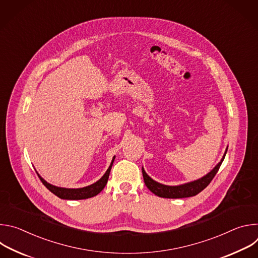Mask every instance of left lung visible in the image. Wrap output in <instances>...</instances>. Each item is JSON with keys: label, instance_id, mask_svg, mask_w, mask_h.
Returning <instances> with one entry per match:
<instances>
[{"label": "left lung", "instance_id": "left-lung-1", "mask_svg": "<svg viewBox=\"0 0 258 258\" xmlns=\"http://www.w3.org/2000/svg\"><path fill=\"white\" fill-rule=\"evenodd\" d=\"M227 151H228V148L226 149L225 155L223 156L222 160H220L219 163L206 175H204L203 177H201L197 180L183 183V185H179V186L162 185V183H159V182L155 181L154 179H152L148 174L146 173V171L142 167V173H143L145 185L153 194H155L159 197H162V198L176 199V198H187V197L195 196V195L199 194L201 191H203L209 185L210 181L212 180V178L215 176L216 172L218 171L220 165H222V163L225 159V156L227 154Z\"/></svg>", "mask_w": 258, "mask_h": 258}]
</instances>
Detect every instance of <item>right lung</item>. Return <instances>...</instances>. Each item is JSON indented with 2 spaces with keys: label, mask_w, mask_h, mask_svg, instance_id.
I'll return each instance as SVG.
<instances>
[{
  "label": "right lung",
  "mask_w": 258,
  "mask_h": 258,
  "mask_svg": "<svg viewBox=\"0 0 258 258\" xmlns=\"http://www.w3.org/2000/svg\"><path fill=\"white\" fill-rule=\"evenodd\" d=\"M114 158L111 161V164L108 167L107 171L105 172V174L96 182H94L93 185H90L88 187H84V188H79V189H67V188H60V187H56L51 185V183L47 182L38 172V175L41 179V181L44 183V186H46V188L51 191L53 194H55L57 197L61 198V199H65V200H82V199H88L91 197H94L96 195H98L106 186V183L108 181V177H109V173L110 170H111Z\"/></svg>",
  "instance_id": "obj_1"
}]
</instances>
